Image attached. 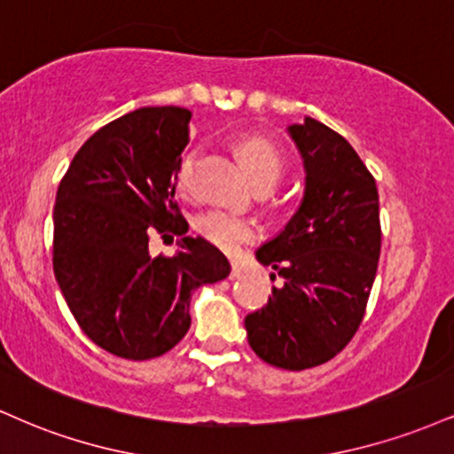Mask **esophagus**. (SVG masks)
<instances>
[{
  "label": "esophagus",
  "instance_id": "1",
  "mask_svg": "<svg viewBox=\"0 0 454 454\" xmlns=\"http://www.w3.org/2000/svg\"><path fill=\"white\" fill-rule=\"evenodd\" d=\"M243 275V269H241V264L239 262H232V270H231V278L232 279H239Z\"/></svg>",
  "mask_w": 454,
  "mask_h": 454
}]
</instances>
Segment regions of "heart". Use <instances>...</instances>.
<instances>
[{"label":"heart","mask_w":454,"mask_h":454,"mask_svg":"<svg viewBox=\"0 0 454 454\" xmlns=\"http://www.w3.org/2000/svg\"><path fill=\"white\" fill-rule=\"evenodd\" d=\"M239 160H241L245 173L256 187H270L279 184L284 176L286 161L275 145L264 138H247L239 145ZM194 155H187L176 170V185L179 190H187V176H190ZM198 232L223 252H237L245 243L258 237V226L252 220L234 215L228 211H209L196 222Z\"/></svg>","instance_id":"obj_1"}]
</instances>
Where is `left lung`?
Returning <instances> with one entry per match:
<instances>
[{
  "instance_id": "left-lung-1",
  "label": "left lung",
  "mask_w": 454,
  "mask_h": 454,
  "mask_svg": "<svg viewBox=\"0 0 454 454\" xmlns=\"http://www.w3.org/2000/svg\"><path fill=\"white\" fill-rule=\"evenodd\" d=\"M305 170L299 209L256 249L281 284L245 316L264 363L301 372L331 361L361 326L380 258L376 179L346 138L305 117L288 126Z\"/></svg>"
}]
</instances>
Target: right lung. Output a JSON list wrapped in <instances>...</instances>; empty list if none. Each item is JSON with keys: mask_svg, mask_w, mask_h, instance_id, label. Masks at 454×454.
Listing matches in <instances>:
<instances>
[{"mask_svg": "<svg viewBox=\"0 0 454 454\" xmlns=\"http://www.w3.org/2000/svg\"><path fill=\"white\" fill-rule=\"evenodd\" d=\"M190 119L179 106L123 114L78 149L57 190L53 270L61 294L96 346L129 361L175 348L192 325V294L231 273L215 245L187 237L175 202ZM153 230L182 237L173 257L150 256Z\"/></svg>", "mask_w": 454, "mask_h": 454, "instance_id": "right-lung-1", "label": "right lung"}]
</instances>
